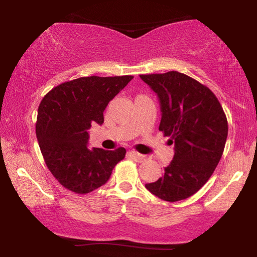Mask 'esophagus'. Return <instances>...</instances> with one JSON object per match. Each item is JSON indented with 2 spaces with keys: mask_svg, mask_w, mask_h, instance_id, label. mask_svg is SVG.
<instances>
[{
  "mask_svg": "<svg viewBox=\"0 0 257 257\" xmlns=\"http://www.w3.org/2000/svg\"><path fill=\"white\" fill-rule=\"evenodd\" d=\"M130 154H131V157L133 158V159H135L136 161H138V163H143L144 160H146L145 154H140L138 152H136V151H131Z\"/></svg>",
  "mask_w": 257,
  "mask_h": 257,
  "instance_id": "obj_1",
  "label": "esophagus"
}]
</instances>
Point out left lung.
Returning <instances> with one entry per match:
<instances>
[{
  "label": "left lung",
  "mask_w": 257,
  "mask_h": 257,
  "mask_svg": "<svg viewBox=\"0 0 257 257\" xmlns=\"http://www.w3.org/2000/svg\"><path fill=\"white\" fill-rule=\"evenodd\" d=\"M160 101L159 131L174 144L164 175L145 187L161 200L180 201L195 194L212 177L228 136L223 108L208 87L185 73L140 75Z\"/></svg>",
  "instance_id": "obj_1"
}]
</instances>
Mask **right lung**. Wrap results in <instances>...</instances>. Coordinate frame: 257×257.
<instances>
[{
  "label": "right lung",
  "mask_w": 257,
  "mask_h": 257,
  "mask_svg": "<svg viewBox=\"0 0 257 257\" xmlns=\"http://www.w3.org/2000/svg\"><path fill=\"white\" fill-rule=\"evenodd\" d=\"M133 76L80 77L59 84L38 106L36 136L42 156L59 184L77 194H86L106 184L126 150L87 149L91 124L104 122L110 100Z\"/></svg>",
  "instance_id": "obj_1"
}]
</instances>
